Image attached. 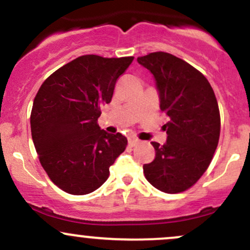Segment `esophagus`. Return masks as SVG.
<instances>
[{
	"label": "esophagus",
	"mask_w": 250,
	"mask_h": 250,
	"mask_svg": "<svg viewBox=\"0 0 250 250\" xmlns=\"http://www.w3.org/2000/svg\"><path fill=\"white\" fill-rule=\"evenodd\" d=\"M128 143H129V146H131V147H135V146L139 145L140 140L136 139V137H130V139L128 140Z\"/></svg>",
	"instance_id": "34e87169"
}]
</instances>
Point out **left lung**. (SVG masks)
Masks as SVG:
<instances>
[{"mask_svg":"<svg viewBox=\"0 0 250 250\" xmlns=\"http://www.w3.org/2000/svg\"><path fill=\"white\" fill-rule=\"evenodd\" d=\"M153 74L160 108L169 121L165 145L151 142L155 159L143 166L151 186L165 193L187 190L210 165L220 139V111L210 83L179 57L157 51L137 59Z\"/></svg>","mask_w":250,"mask_h":250,"instance_id":"1","label":"left lung"}]
</instances>
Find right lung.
<instances>
[{
    "instance_id": "obj_1",
    "label": "right lung",
    "mask_w": 250,
    "mask_h": 250,
    "mask_svg": "<svg viewBox=\"0 0 250 250\" xmlns=\"http://www.w3.org/2000/svg\"><path fill=\"white\" fill-rule=\"evenodd\" d=\"M133 60L80 56L51 74L37 91L31 137L43 169L65 193L85 195L101 187L127 147V137L108 134L97 119Z\"/></svg>"
}]
</instances>
